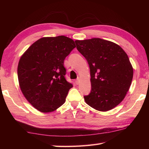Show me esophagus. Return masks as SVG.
Returning <instances> with one entry per match:
<instances>
[{
  "mask_svg": "<svg viewBox=\"0 0 149 149\" xmlns=\"http://www.w3.org/2000/svg\"><path fill=\"white\" fill-rule=\"evenodd\" d=\"M75 83H76L77 84H79V79L75 80Z\"/></svg>",
  "mask_w": 149,
  "mask_h": 149,
  "instance_id": "1",
  "label": "esophagus"
}]
</instances>
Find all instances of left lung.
<instances>
[{
    "instance_id": "left-lung-1",
    "label": "left lung",
    "mask_w": 149,
    "mask_h": 149,
    "mask_svg": "<svg viewBox=\"0 0 149 149\" xmlns=\"http://www.w3.org/2000/svg\"><path fill=\"white\" fill-rule=\"evenodd\" d=\"M76 48L90 69L91 92L86 103L107 111L118 106L130 88L133 68L127 54L117 44L100 38L75 40Z\"/></svg>"
}]
</instances>
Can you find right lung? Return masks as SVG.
Masks as SVG:
<instances>
[{"instance_id":"obj_1","label":"right lung","mask_w":149,"mask_h":149,"mask_svg":"<svg viewBox=\"0 0 149 149\" xmlns=\"http://www.w3.org/2000/svg\"><path fill=\"white\" fill-rule=\"evenodd\" d=\"M75 47L74 40L65 36L44 37L20 58L17 72L21 91L40 111H54L65 103L73 85L65 79L64 60Z\"/></svg>"}]
</instances>
